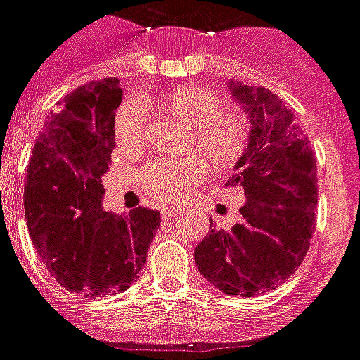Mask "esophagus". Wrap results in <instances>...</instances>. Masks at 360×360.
<instances>
[{"instance_id":"esophagus-1","label":"esophagus","mask_w":360,"mask_h":360,"mask_svg":"<svg viewBox=\"0 0 360 360\" xmlns=\"http://www.w3.org/2000/svg\"><path fill=\"white\" fill-rule=\"evenodd\" d=\"M178 212H180V208H163V212H161V218L169 221V219H172L174 216H176Z\"/></svg>"}]
</instances>
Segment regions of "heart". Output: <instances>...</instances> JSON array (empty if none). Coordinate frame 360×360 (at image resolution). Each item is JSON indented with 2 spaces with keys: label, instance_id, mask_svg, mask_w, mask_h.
Here are the masks:
<instances>
[{
  "label": "heart",
  "instance_id": "obj_1",
  "mask_svg": "<svg viewBox=\"0 0 360 360\" xmlns=\"http://www.w3.org/2000/svg\"><path fill=\"white\" fill-rule=\"evenodd\" d=\"M146 107H158L169 116L191 125L189 150H199L216 171H229L240 161L250 142V120L210 91L184 86L158 99H144ZM146 110L139 103H127L114 118V139L122 150H141L144 144ZM206 174L199 155L184 160H160L141 172L144 199L154 205H174Z\"/></svg>",
  "mask_w": 360,
  "mask_h": 360
}]
</instances>
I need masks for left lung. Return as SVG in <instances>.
<instances>
[{
	"label": "left lung",
	"mask_w": 360,
	"mask_h": 360,
	"mask_svg": "<svg viewBox=\"0 0 360 360\" xmlns=\"http://www.w3.org/2000/svg\"><path fill=\"white\" fill-rule=\"evenodd\" d=\"M252 131L235 174L225 186L242 188L246 202L233 229L210 233L195 248V263L225 295L274 289L304 261L316 231V155L291 108L269 88L231 82Z\"/></svg>",
	"instance_id": "left-lung-1"
}]
</instances>
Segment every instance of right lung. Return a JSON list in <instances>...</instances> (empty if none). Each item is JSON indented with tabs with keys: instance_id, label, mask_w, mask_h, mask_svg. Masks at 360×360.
<instances>
[{
	"instance_id": "right-lung-1",
	"label": "right lung",
	"mask_w": 360,
	"mask_h": 360,
	"mask_svg": "<svg viewBox=\"0 0 360 360\" xmlns=\"http://www.w3.org/2000/svg\"><path fill=\"white\" fill-rule=\"evenodd\" d=\"M122 96L118 80L103 79L63 97L35 141L24 188L27 229L46 269L91 299L136 280L161 224L158 210L116 216L101 206Z\"/></svg>"
}]
</instances>
